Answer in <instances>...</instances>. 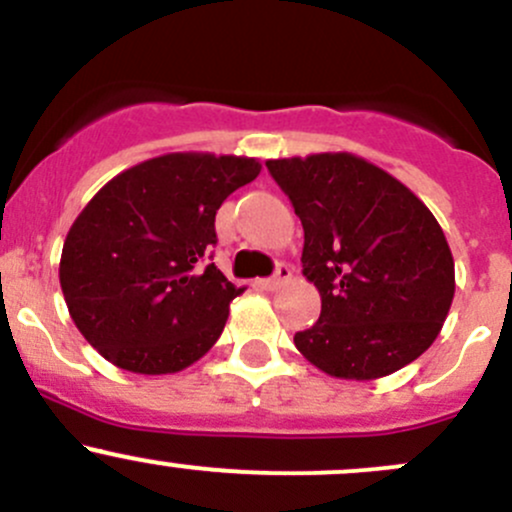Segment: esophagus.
<instances>
[{
	"label": "esophagus",
	"mask_w": 512,
	"mask_h": 512,
	"mask_svg": "<svg viewBox=\"0 0 512 512\" xmlns=\"http://www.w3.org/2000/svg\"><path fill=\"white\" fill-rule=\"evenodd\" d=\"M288 278H291V266H288V263H278L276 273H273L271 278H263V281H258V286L266 288V291H273V288H278L283 281H288Z\"/></svg>",
	"instance_id": "obj_1"
}]
</instances>
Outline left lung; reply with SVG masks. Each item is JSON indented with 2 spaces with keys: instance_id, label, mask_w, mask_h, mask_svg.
Wrapping results in <instances>:
<instances>
[{
  "instance_id": "8db88e82",
  "label": "left lung",
  "mask_w": 512,
  "mask_h": 512,
  "mask_svg": "<svg viewBox=\"0 0 512 512\" xmlns=\"http://www.w3.org/2000/svg\"><path fill=\"white\" fill-rule=\"evenodd\" d=\"M305 231L303 276L320 318L293 342L337 379H379L431 347L449 315L456 276L439 221L382 167L320 152L268 160Z\"/></svg>"
}]
</instances>
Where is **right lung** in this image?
Segmentation results:
<instances>
[{
	"instance_id": "add662e5",
	"label": "right lung",
	"mask_w": 512,
	"mask_h": 512,
	"mask_svg": "<svg viewBox=\"0 0 512 512\" xmlns=\"http://www.w3.org/2000/svg\"><path fill=\"white\" fill-rule=\"evenodd\" d=\"M254 157L170 152L110 179L68 229L61 291L81 335L138 374H172L212 350L236 288L212 258L214 217L254 182Z\"/></svg>"
}]
</instances>
